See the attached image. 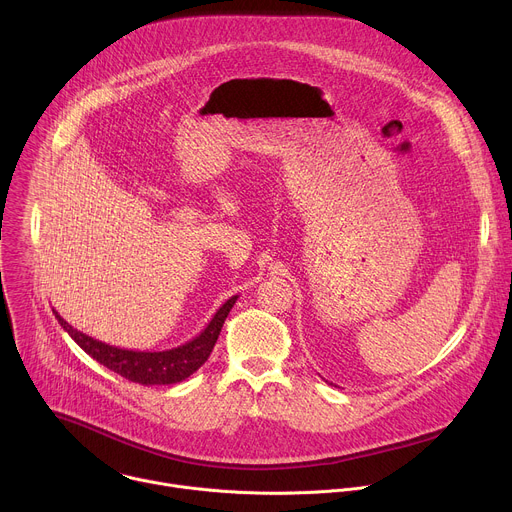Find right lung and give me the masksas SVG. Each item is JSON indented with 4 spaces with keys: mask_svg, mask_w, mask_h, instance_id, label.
Masks as SVG:
<instances>
[{
    "mask_svg": "<svg viewBox=\"0 0 512 512\" xmlns=\"http://www.w3.org/2000/svg\"><path fill=\"white\" fill-rule=\"evenodd\" d=\"M239 296L229 298L221 308L216 310L212 320L206 324V328L194 336L192 340L170 348V350H158V352H145V350H127L119 346L105 344L97 338H91L89 334H83L81 330L72 328L56 310L54 316L58 324L68 332V336L75 340L89 356H93L99 364L107 367L109 371L125 377L127 381L139 383V385H174L184 379H188L192 373H196L206 358L210 356L221 328L233 310Z\"/></svg>",
    "mask_w": 512,
    "mask_h": 512,
    "instance_id": "1",
    "label": "right lung"
}]
</instances>
